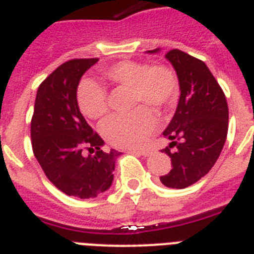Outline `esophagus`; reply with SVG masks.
Returning a JSON list of instances; mask_svg holds the SVG:
<instances>
[{"label": "esophagus", "mask_w": 254, "mask_h": 254, "mask_svg": "<svg viewBox=\"0 0 254 254\" xmlns=\"http://www.w3.org/2000/svg\"><path fill=\"white\" fill-rule=\"evenodd\" d=\"M130 152H137V154H141L143 156H148L152 154V150L150 148H142V150H129Z\"/></svg>", "instance_id": "obj_1"}]
</instances>
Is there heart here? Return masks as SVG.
Returning <instances> with one entry per match:
<instances>
[{
    "mask_svg": "<svg viewBox=\"0 0 254 254\" xmlns=\"http://www.w3.org/2000/svg\"><path fill=\"white\" fill-rule=\"evenodd\" d=\"M109 83L131 90V106L139 104L164 112L174 107L179 96V78L167 65L124 60L100 70ZM77 104L83 116L91 120L108 113V94L102 84L84 79L78 86ZM156 127L151 109L139 106L127 115L113 116L103 125V135L111 145L121 148L139 147Z\"/></svg>",
    "mask_w": 254,
    "mask_h": 254,
    "instance_id": "heart-1",
    "label": "heart"
}]
</instances>
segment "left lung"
<instances>
[{
	"label": "left lung",
	"instance_id": "1",
	"mask_svg": "<svg viewBox=\"0 0 254 254\" xmlns=\"http://www.w3.org/2000/svg\"><path fill=\"white\" fill-rule=\"evenodd\" d=\"M166 59L176 70L181 95L174 119L163 131L171 141L162 150L171 158V171L160 181L168 188L184 189L205 176L219 158L227 138L228 106L203 61L180 49L168 51Z\"/></svg>",
	"mask_w": 254,
	"mask_h": 254
}]
</instances>
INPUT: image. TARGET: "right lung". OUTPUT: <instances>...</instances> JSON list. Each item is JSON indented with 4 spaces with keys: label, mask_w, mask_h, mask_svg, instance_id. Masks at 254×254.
<instances>
[{
    "label": "right lung",
    "mask_w": 254,
    "mask_h": 254,
    "mask_svg": "<svg viewBox=\"0 0 254 254\" xmlns=\"http://www.w3.org/2000/svg\"><path fill=\"white\" fill-rule=\"evenodd\" d=\"M99 59H73L40 83L31 119V145L45 176L57 189L78 198H94L113 180L120 152L100 150L104 141L84 120L77 104L80 77ZM96 151L84 157L83 151Z\"/></svg>",
    "instance_id": "add662e5"
}]
</instances>
